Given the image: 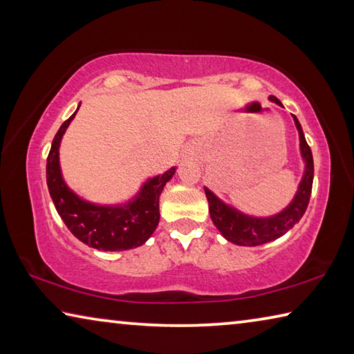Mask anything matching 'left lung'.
I'll use <instances>...</instances> for the list:
<instances>
[{"mask_svg": "<svg viewBox=\"0 0 354 354\" xmlns=\"http://www.w3.org/2000/svg\"><path fill=\"white\" fill-rule=\"evenodd\" d=\"M268 100L277 103L278 106H283L278 98L270 97ZM292 118L298 131L299 154H301L304 170L295 195H293L292 201L283 211L273 215H267V217H256V215L239 211L237 207L230 205V203H225L218 198L211 189L205 187L206 198L209 203V214H211L214 225L217 226V230L227 242L241 245V247H257V245L277 241L281 236H284L290 227L295 226V223H298L299 218L303 217V214L306 212L310 190H313L314 159L308 142L304 139L301 124H299L295 115H292Z\"/></svg>", "mask_w": 354, "mask_h": 354, "instance_id": "left-lung-1", "label": "left lung"}]
</instances>
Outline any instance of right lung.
I'll return each mask as SVG.
<instances>
[{
    "instance_id": "right-lung-1",
    "label": "right lung",
    "mask_w": 354,
    "mask_h": 354,
    "mask_svg": "<svg viewBox=\"0 0 354 354\" xmlns=\"http://www.w3.org/2000/svg\"><path fill=\"white\" fill-rule=\"evenodd\" d=\"M76 112L59 128L46 159V184L56 211L71 234L91 248L123 251L140 247L159 225L160 192L175 175L176 167H171L162 175L145 179L137 194L127 201L101 205L82 198L65 183L59 159L62 137Z\"/></svg>"
}]
</instances>
